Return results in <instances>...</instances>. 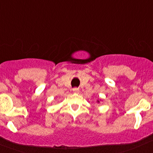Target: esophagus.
I'll use <instances>...</instances> for the list:
<instances>
[{
  "label": "esophagus",
  "instance_id": "1",
  "mask_svg": "<svg viewBox=\"0 0 153 153\" xmlns=\"http://www.w3.org/2000/svg\"><path fill=\"white\" fill-rule=\"evenodd\" d=\"M73 91H74V93H79V89L78 88H73Z\"/></svg>",
  "mask_w": 153,
  "mask_h": 153
}]
</instances>
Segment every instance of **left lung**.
I'll return each mask as SVG.
<instances>
[{
  "label": "left lung",
  "mask_w": 153,
  "mask_h": 153,
  "mask_svg": "<svg viewBox=\"0 0 153 153\" xmlns=\"http://www.w3.org/2000/svg\"><path fill=\"white\" fill-rule=\"evenodd\" d=\"M98 102H99V101H98Z\"/></svg>",
  "instance_id": "left-lung-1"
}]
</instances>
